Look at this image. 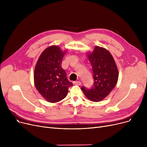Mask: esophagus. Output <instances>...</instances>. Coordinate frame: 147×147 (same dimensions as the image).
I'll use <instances>...</instances> for the list:
<instances>
[{"label":"esophagus","mask_w":147,"mask_h":147,"mask_svg":"<svg viewBox=\"0 0 147 147\" xmlns=\"http://www.w3.org/2000/svg\"><path fill=\"white\" fill-rule=\"evenodd\" d=\"M74 84H76V85H81L82 84V83L80 82V81H76L74 82Z\"/></svg>","instance_id":"34e87169"}]
</instances>
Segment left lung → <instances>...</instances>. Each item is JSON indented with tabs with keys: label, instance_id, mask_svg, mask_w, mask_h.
Segmentation results:
<instances>
[{
	"label": "left lung",
	"instance_id": "8db88e82",
	"mask_svg": "<svg viewBox=\"0 0 147 147\" xmlns=\"http://www.w3.org/2000/svg\"><path fill=\"white\" fill-rule=\"evenodd\" d=\"M92 65L94 84L90 89L81 88L84 94L92 101L104 99L115 88L118 81V70L111 54L105 48L96 46L88 55Z\"/></svg>",
	"mask_w": 147,
	"mask_h": 147
}]
</instances>
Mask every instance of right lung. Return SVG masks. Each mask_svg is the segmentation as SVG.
Instances as JSON below:
<instances>
[{
	"label": "right lung",
	"mask_w": 147,
	"mask_h": 147,
	"mask_svg": "<svg viewBox=\"0 0 147 147\" xmlns=\"http://www.w3.org/2000/svg\"><path fill=\"white\" fill-rule=\"evenodd\" d=\"M65 52L57 46H50L42 53L35 67V86L49 102H57L65 98L68 88L73 86L61 67Z\"/></svg>",
	"instance_id": "right-lung-1"
}]
</instances>
